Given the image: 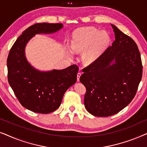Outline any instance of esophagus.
Masks as SVG:
<instances>
[{
  "label": "esophagus",
  "instance_id": "obj_1",
  "mask_svg": "<svg viewBox=\"0 0 147 147\" xmlns=\"http://www.w3.org/2000/svg\"><path fill=\"white\" fill-rule=\"evenodd\" d=\"M81 75H82V74L80 73V72H78V73L77 74V80L78 81H80V76H81Z\"/></svg>",
  "mask_w": 147,
  "mask_h": 147
}]
</instances>
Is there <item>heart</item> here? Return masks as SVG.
I'll return each instance as SVG.
<instances>
[{
  "label": "heart",
  "mask_w": 147,
  "mask_h": 147,
  "mask_svg": "<svg viewBox=\"0 0 147 147\" xmlns=\"http://www.w3.org/2000/svg\"><path fill=\"white\" fill-rule=\"evenodd\" d=\"M111 38L106 31L95 27L82 28L74 32L71 47L74 51H82V60L84 63L90 64L97 60L110 45ZM70 54L72 50L68 49Z\"/></svg>",
  "instance_id": "obj_1"
}]
</instances>
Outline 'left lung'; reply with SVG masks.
Here are the masks:
<instances>
[{
  "instance_id": "1",
  "label": "left lung",
  "mask_w": 147,
  "mask_h": 147,
  "mask_svg": "<svg viewBox=\"0 0 147 147\" xmlns=\"http://www.w3.org/2000/svg\"><path fill=\"white\" fill-rule=\"evenodd\" d=\"M115 40L97 60L84 68L80 82L86 88V109L92 115H114L130 103L142 75L140 54L135 42L115 25Z\"/></svg>"
}]
</instances>
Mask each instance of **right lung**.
I'll list each match as a JSON object with an SVG mask.
<instances>
[{"label":"right lung","instance_id":"obj_1","mask_svg":"<svg viewBox=\"0 0 147 147\" xmlns=\"http://www.w3.org/2000/svg\"><path fill=\"white\" fill-rule=\"evenodd\" d=\"M61 23H37L27 28L11 47L7 58L8 81L21 105L34 112L48 114L61 105L64 93L77 81L78 65L41 71L25 57L27 43L36 34L55 33Z\"/></svg>","mask_w":147,"mask_h":147}]
</instances>
